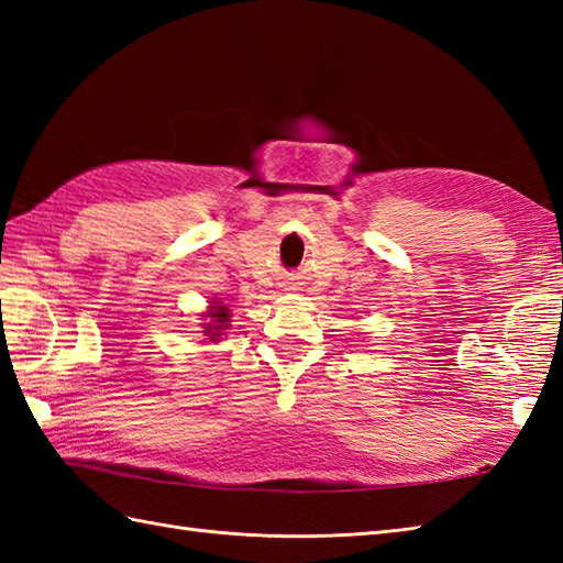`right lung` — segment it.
<instances>
[{"instance_id": "add662e5", "label": "right lung", "mask_w": 563, "mask_h": 563, "mask_svg": "<svg viewBox=\"0 0 563 563\" xmlns=\"http://www.w3.org/2000/svg\"><path fill=\"white\" fill-rule=\"evenodd\" d=\"M208 317L214 319V324H206L208 333H212V339H214V336H218L220 329H227V321H230V312H227V307H212Z\"/></svg>"}]
</instances>
